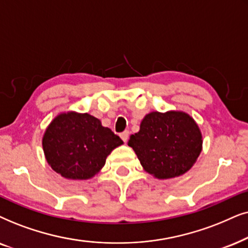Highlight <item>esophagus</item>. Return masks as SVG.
Here are the masks:
<instances>
[{"label": "esophagus", "mask_w": 248, "mask_h": 248, "mask_svg": "<svg viewBox=\"0 0 248 248\" xmlns=\"http://www.w3.org/2000/svg\"><path fill=\"white\" fill-rule=\"evenodd\" d=\"M120 137H121V140H124V143H126V141L128 140V137H129V131L124 130V133H121V134H120Z\"/></svg>", "instance_id": "34e87169"}]
</instances>
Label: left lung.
Returning <instances> with one entry per match:
<instances>
[{"label": "left lung", "instance_id": "1", "mask_svg": "<svg viewBox=\"0 0 248 248\" xmlns=\"http://www.w3.org/2000/svg\"><path fill=\"white\" fill-rule=\"evenodd\" d=\"M202 133L195 120L183 111L151 112L128 145L143 169L157 179L186 173L202 152Z\"/></svg>", "mask_w": 248, "mask_h": 248}]
</instances>
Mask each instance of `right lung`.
Masks as SVG:
<instances>
[{
	"mask_svg": "<svg viewBox=\"0 0 248 248\" xmlns=\"http://www.w3.org/2000/svg\"><path fill=\"white\" fill-rule=\"evenodd\" d=\"M46 161L71 180H87L100 172L108 155L124 144L97 118L75 111L58 114L43 136Z\"/></svg>",
	"mask_w": 248,
	"mask_h": 248,
	"instance_id": "1",
	"label": "right lung"
}]
</instances>
